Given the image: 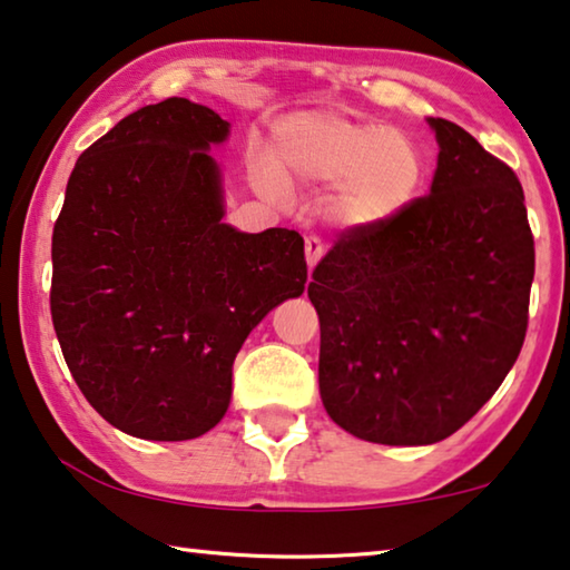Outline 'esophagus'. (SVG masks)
<instances>
[{
  "instance_id": "1",
  "label": "esophagus",
  "mask_w": 570,
  "mask_h": 570,
  "mask_svg": "<svg viewBox=\"0 0 570 570\" xmlns=\"http://www.w3.org/2000/svg\"><path fill=\"white\" fill-rule=\"evenodd\" d=\"M323 257V242L318 236H305V262H308V269L313 273V267L318 265V259Z\"/></svg>"
}]
</instances>
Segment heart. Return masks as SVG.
Segmentation results:
<instances>
[{
    "instance_id": "obj_1",
    "label": "heart",
    "mask_w": 570,
    "mask_h": 570,
    "mask_svg": "<svg viewBox=\"0 0 570 570\" xmlns=\"http://www.w3.org/2000/svg\"><path fill=\"white\" fill-rule=\"evenodd\" d=\"M275 168L259 173L269 196L285 183L301 188H334L326 214L344 229H374L395 222L423 194L428 155L410 132L336 111L291 117L275 135Z\"/></svg>"
}]
</instances>
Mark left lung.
<instances>
[{"mask_svg": "<svg viewBox=\"0 0 570 570\" xmlns=\"http://www.w3.org/2000/svg\"><path fill=\"white\" fill-rule=\"evenodd\" d=\"M428 125L431 194L346 229L308 283L323 407L384 445L438 443L479 413L518 362L535 275L518 175L453 121Z\"/></svg>", "mask_w": 570, "mask_h": 570, "instance_id": "8db88e82", "label": "left lung"}]
</instances>
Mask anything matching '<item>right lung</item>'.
<instances>
[{
    "label": "right lung",
    "instance_id": "1",
    "mask_svg": "<svg viewBox=\"0 0 570 570\" xmlns=\"http://www.w3.org/2000/svg\"><path fill=\"white\" fill-rule=\"evenodd\" d=\"M229 121L188 99L137 109L78 157L52 229V326L78 390L145 441L224 417L249 331L305 291L303 236L224 224L208 150Z\"/></svg>",
    "mask_w": 570,
    "mask_h": 570
}]
</instances>
